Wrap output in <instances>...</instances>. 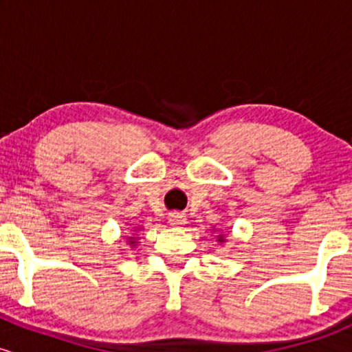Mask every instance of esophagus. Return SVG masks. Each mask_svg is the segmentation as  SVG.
Here are the masks:
<instances>
[{
    "label": "esophagus",
    "instance_id": "esophagus-1",
    "mask_svg": "<svg viewBox=\"0 0 352 352\" xmlns=\"http://www.w3.org/2000/svg\"><path fill=\"white\" fill-rule=\"evenodd\" d=\"M168 223H170L172 227H184V225L187 223V218H185V213L172 212L170 215H168Z\"/></svg>",
    "mask_w": 352,
    "mask_h": 352
}]
</instances>
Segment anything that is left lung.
<instances>
[{"mask_svg":"<svg viewBox=\"0 0 352 352\" xmlns=\"http://www.w3.org/2000/svg\"><path fill=\"white\" fill-rule=\"evenodd\" d=\"M218 241H223V235H220V236H218Z\"/></svg>","mask_w":352,"mask_h":352,"instance_id":"obj_1","label":"left lung"}]
</instances>
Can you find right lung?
Returning a JSON list of instances; mask_svg holds the SVG:
<instances>
[{
  "label": "right lung",
  "mask_w": 352,
  "mask_h": 352,
  "mask_svg": "<svg viewBox=\"0 0 352 352\" xmlns=\"http://www.w3.org/2000/svg\"><path fill=\"white\" fill-rule=\"evenodd\" d=\"M131 240H134V238H131ZM129 243H131V245H134V243H135V241H129Z\"/></svg>",
  "instance_id": "add662e5"
}]
</instances>
